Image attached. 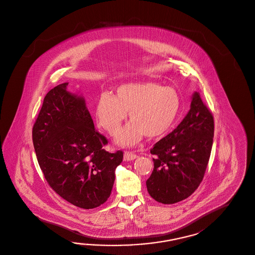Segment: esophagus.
<instances>
[{
  "mask_svg": "<svg viewBox=\"0 0 255 255\" xmlns=\"http://www.w3.org/2000/svg\"><path fill=\"white\" fill-rule=\"evenodd\" d=\"M137 158V156L131 151H125L124 154V159L125 161H130Z\"/></svg>",
  "mask_w": 255,
  "mask_h": 255,
  "instance_id": "1",
  "label": "esophagus"
}]
</instances>
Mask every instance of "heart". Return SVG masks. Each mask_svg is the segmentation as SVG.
I'll list each match as a JSON object with an SVG mask.
<instances>
[{
  "mask_svg": "<svg viewBox=\"0 0 255 255\" xmlns=\"http://www.w3.org/2000/svg\"><path fill=\"white\" fill-rule=\"evenodd\" d=\"M181 99L177 91L154 82L119 85L113 96L102 94L97 99L95 117L102 129L114 135L129 112L130 124L119 133V145L131 146L145 135L149 139L164 136L179 113Z\"/></svg>",
  "mask_w": 255,
  "mask_h": 255,
  "instance_id": "1",
  "label": "heart"
}]
</instances>
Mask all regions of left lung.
<instances>
[{
	"label": "left lung",
	"mask_w": 255,
	"mask_h": 255,
	"mask_svg": "<svg viewBox=\"0 0 255 255\" xmlns=\"http://www.w3.org/2000/svg\"><path fill=\"white\" fill-rule=\"evenodd\" d=\"M214 132V117L200 94L194 92L186 117L150 150L154 169L146 187L154 200L176 203L198 188L206 171Z\"/></svg>",
	"instance_id": "8db88e82"
}]
</instances>
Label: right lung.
<instances>
[{"mask_svg":"<svg viewBox=\"0 0 255 255\" xmlns=\"http://www.w3.org/2000/svg\"><path fill=\"white\" fill-rule=\"evenodd\" d=\"M50 90L32 129L39 165L49 186L64 200L83 209L100 206L110 198L123 151L103 148L108 140L96 130L83 96Z\"/></svg>","mask_w":255,"mask_h":255,"instance_id":"add662e5","label":"right lung"}]
</instances>
